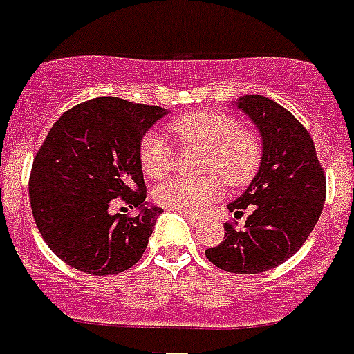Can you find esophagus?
Segmentation results:
<instances>
[{
	"mask_svg": "<svg viewBox=\"0 0 354 354\" xmlns=\"http://www.w3.org/2000/svg\"><path fill=\"white\" fill-rule=\"evenodd\" d=\"M180 216L185 217L186 221L190 223V225H194V226H199V225H201V223H203V217L192 216V214H185V212H180Z\"/></svg>",
	"mask_w": 354,
	"mask_h": 354,
	"instance_id": "obj_1",
	"label": "esophagus"
}]
</instances>
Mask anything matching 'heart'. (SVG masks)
I'll list each match as a JSON object with an SVG mask.
<instances>
[{
	"label": "heart",
	"mask_w": 354,
	"mask_h": 354,
	"mask_svg": "<svg viewBox=\"0 0 354 354\" xmlns=\"http://www.w3.org/2000/svg\"><path fill=\"white\" fill-rule=\"evenodd\" d=\"M183 144L206 148L203 160L205 177H174L157 186L155 201L164 208L185 214H199L223 194L220 175L228 186H241L256 174L261 148L252 131L241 129V122L221 111H197L179 117L168 126ZM140 164L144 174L160 177L174 164V149L159 133L149 131L140 140Z\"/></svg>",
	"instance_id": "b5f03b06"
}]
</instances>
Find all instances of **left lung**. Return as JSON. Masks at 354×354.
<instances>
[{
    "label": "left lung",
    "mask_w": 354,
    "mask_h": 354,
    "mask_svg": "<svg viewBox=\"0 0 354 354\" xmlns=\"http://www.w3.org/2000/svg\"><path fill=\"white\" fill-rule=\"evenodd\" d=\"M261 135L259 169L228 210L241 217L243 230L225 223V239L206 250L216 267L234 274H259L298 252L320 219L325 174L309 131L278 102L247 95L236 102Z\"/></svg>",
    "instance_id": "left-lung-1"
}]
</instances>
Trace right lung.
Masks as SVG:
<instances>
[{
  "mask_svg": "<svg viewBox=\"0 0 354 354\" xmlns=\"http://www.w3.org/2000/svg\"><path fill=\"white\" fill-rule=\"evenodd\" d=\"M164 107L100 97L65 111L45 137L29 179L30 208L49 248L93 276L142 257L162 208L146 203L140 140ZM115 198L139 210L111 214Z\"/></svg>",
  "mask_w": 354,
  "mask_h": 354,
  "instance_id": "add662e5",
  "label": "right lung"
}]
</instances>
